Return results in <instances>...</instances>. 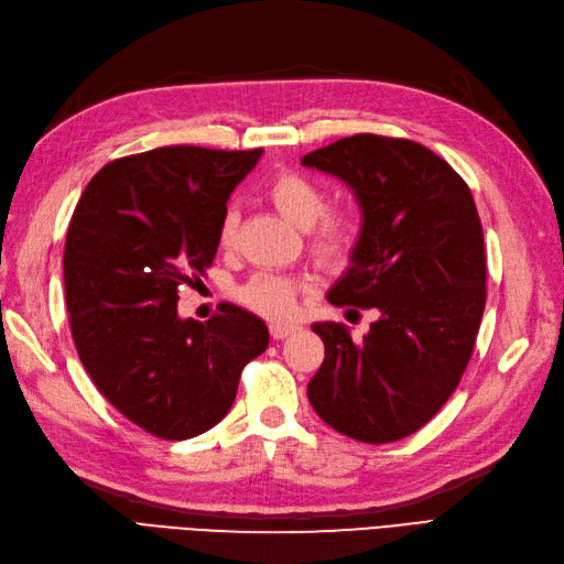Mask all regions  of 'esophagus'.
Instances as JSON below:
<instances>
[{
  "label": "esophagus",
  "mask_w": 564,
  "mask_h": 564,
  "mask_svg": "<svg viewBox=\"0 0 564 564\" xmlns=\"http://www.w3.org/2000/svg\"><path fill=\"white\" fill-rule=\"evenodd\" d=\"M299 330V325L294 323H270V335L272 340H284V337H290Z\"/></svg>",
  "instance_id": "34e87169"
}]
</instances>
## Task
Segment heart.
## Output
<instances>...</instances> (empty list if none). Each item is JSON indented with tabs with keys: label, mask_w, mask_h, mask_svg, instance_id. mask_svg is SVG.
<instances>
[{
	"label": "heart",
	"mask_w": 564,
	"mask_h": 564,
	"mask_svg": "<svg viewBox=\"0 0 564 564\" xmlns=\"http://www.w3.org/2000/svg\"><path fill=\"white\" fill-rule=\"evenodd\" d=\"M268 197L282 217L308 229V246L321 262H340L355 241V221L345 209H325L323 187L304 173L282 171L268 185ZM239 231V212L229 207L219 219L217 239L229 248ZM302 294V284L284 274H256L236 290V299L265 318H286Z\"/></svg>",
	"instance_id": "heart-1"
}]
</instances>
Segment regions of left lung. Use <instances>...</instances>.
<instances>
[{
    "mask_svg": "<svg viewBox=\"0 0 564 564\" xmlns=\"http://www.w3.org/2000/svg\"><path fill=\"white\" fill-rule=\"evenodd\" d=\"M302 164L355 193L361 229L333 306L379 308L365 340L314 323L325 359L308 400L335 432L388 444L442 410L466 371L485 311L482 224L470 187L410 140L352 134Z\"/></svg>",
    "mask_w": 564,
    "mask_h": 564,
    "instance_id": "8db88e82",
    "label": "left lung"
}]
</instances>
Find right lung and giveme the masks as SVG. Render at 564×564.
<instances>
[{
	"instance_id": "obj_1",
	"label": "right lung",
	"mask_w": 564,
	"mask_h": 564,
	"mask_svg": "<svg viewBox=\"0 0 564 564\" xmlns=\"http://www.w3.org/2000/svg\"><path fill=\"white\" fill-rule=\"evenodd\" d=\"M262 149L159 147L96 173L65 243L72 337L98 391L137 427L181 442L234 405L268 325L221 304L207 323L178 316V286L217 256L227 199Z\"/></svg>"
}]
</instances>
